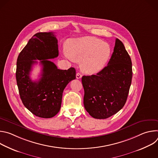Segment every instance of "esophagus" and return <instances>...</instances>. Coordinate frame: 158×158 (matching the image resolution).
<instances>
[{
	"label": "esophagus",
	"mask_w": 158,
	"mask_h": 158,
	"mask_svg": "<svg viewBox=\"0 0 158 158\" xmlns=\"http://www.w3.org/2000/svg\"><path fill=\"white\" fill-rule=\"evenodd\" d=\"M81 77H82L81 74L79 73H77L76 74V78H77V79H81Z\"/></svg>",
	"instance_id": "obj_1"
}]
</instances>
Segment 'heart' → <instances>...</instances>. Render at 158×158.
<instances>
[{
	"label": "heart",
	"mask_w": 158,
	"mask_h": 158,
	"mask_svg": "<svg viewBox=\"0 0 158 158\" xmlns=\"http://www.w3.org/2000/svg\"><path fill=\"white\" fill-rule=\"evenodd\" d=\"M67 48L63 49V55L72 62L82 61V70L89 74L102 71L111 55L109 44L94 37L70 39L67 42Z\"/></svg>",
	"instance_id": "1"
}]
</instances>
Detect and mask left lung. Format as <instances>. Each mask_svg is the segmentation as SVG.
I'll return each mask as SVG.
<instances>
[{"mask_svg": "<svg viewBox=\"0 0 158 158\" xmlns=\"http://www.w3.org/2000/svg\"><path fill=\"white\" fill-rule=\"evenodd\" d=\"M132 77V62L123 43L116 39L107 65L96 75L84 76V105L93 118L106 119L124 106Z\"/></svg>", "mask_w": 158, "mask_h": 158, "instance_id": "obj_1", "label": "left lung"}]
</instances>
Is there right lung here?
I'll return each mask as SVG.
<instances>
[{"instance_id":"obj_1","label":"right lung","mask_w":158,"mask_h":158,"mask_svg":"<svg viewBox=\"0 0 158 158\" xmlns=\"http://www.w3.org/2000/svg\"><path fill=\"white\" fill-rule=\"evenodd\" d=\"M57 39L52 32L35 34L20 52L17 60L16 81L24 106L39 118H51L60 110L64 89L76 79V69H57L49 60L58 56ZM39 60L43 66L41 78L30 77L32 66Z\"/></svg>"}]
</instances>
